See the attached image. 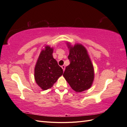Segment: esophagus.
I'll use <instances>...</instances> for the list:
<instances>
[{
    "mask_svg": "<svg viewBox=\"0 0 127 127\" xmlns=\"http://www.w3.org/2000/svg\"><path fill=\"white\" fill-rule=\"evenodd\" d=\"M62 69H63V71H64V70H65V66H64V65H62Z\"/></svg>",
    "mask_w": 127,
    "mask_h": 127,
    "instance_id": "esophagus-1",
    "label": "esophagus"
}]
</instances>
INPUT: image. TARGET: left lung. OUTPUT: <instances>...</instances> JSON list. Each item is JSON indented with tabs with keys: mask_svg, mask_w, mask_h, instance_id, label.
Returning a JSON list of instances; mask_svg holds the SVG:
<instances>
[{
	"mask_svg": "<svg viewBox=\"0 0 127 127\" xmlns=\"http://www.w3.org/2000/svg\"><path fill=\"white\" fill-rule=\"evenodd\" d=\"M69 48L68 59L70 64L65 68L63 76L76 92L88 90L94 80V68L87 50L83 45L75 44L72 46L67 43Z\"/></svg>",
	"mask_w": 127,
	"mask_h": 127,
	"instance_id": "obj_1",
	"label": "left lung"
}]
</instances>
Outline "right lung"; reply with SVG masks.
Wrapping results in <instances>:
<instances>
[{"instance_id":"1","label":"right lung","mask_w":127,"mask_h":127,"mask_svg":"<svg viewBox=\"0 0 127 127\" xmlns=\"http://www.w3.org/2000/svg\"><path fill=\"white\" fill-rule=\"evenodd\" d=\"M53 48L46 46L45 50L40 52L35 66V80L44 91L52 87L63 73V69L53 57Z\"/></svg>"}]
</instances>
